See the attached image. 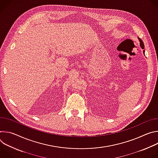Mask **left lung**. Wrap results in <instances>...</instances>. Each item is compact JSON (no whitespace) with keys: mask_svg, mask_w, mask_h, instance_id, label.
I'll return each mask as SVG.
<instances>
[{"mask_svg":"<svg viewBox=\"0 0 158 158\" xmlns=\"http://www.w3.org/2000/svg\"><path fill=\"white\" fill-rule=\"evenodd\" d=\"M138 39H139V45H140V47H141V48L142 49H144V43H143V42L142 41V40L141 39H139V37H138ZM143 54H144V55H145V51L144 50L143 51Z\"/></svg>","mask_w":158,"mask_h":158,"instance_id":"left-lung-1","label":"left lung"}]
</instances>
